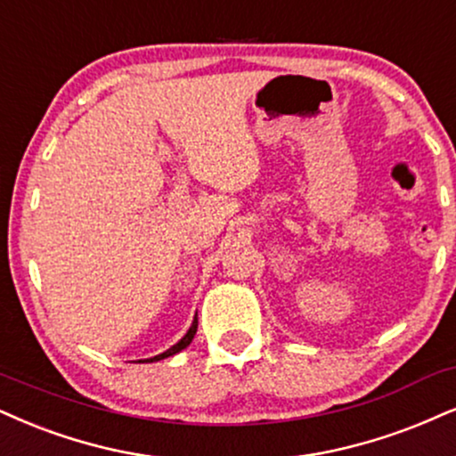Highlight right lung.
<instances>
[{
  "label": "right lung",
  "instance_id": "obj_1",
  "mask_svg": "<svg viewBox=\"0 0 456 456\" xmlns=\"http://www.w3.org/2000/svg\"><path fill=\"white\" fill-rule=\"evenodd\" d=\"M196 328H199V319L194 317V322H192V325H190L188 334H185L183 338L177 342V345H173L171 348H168V351L160 353V355H156V357H151V359H145V362H160V359H165V357H171V355H175V353H179V351H182V348H185V346L190 345V342H192L194 334H196Z\"/></svg>",
  "mask_w": 456,
  "mask_h": 456
}]
</instances>
